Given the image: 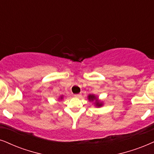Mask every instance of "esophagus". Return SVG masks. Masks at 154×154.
<instances>
[{
  "mask_svg": "<svg viewBox=\"0 0 154 154\" xmlns=\"http://www.w3.org/2000/svg\"><path fill=\"white\" fill-rule=\"evenodd\" d=\"M81 96H82L81 94H75V97H77V98H80Z\"/></svg>",
  "mask_w": 154,
  "mask_h": 154,
  "instance_id": "esophagus-1",
  "label": "esophagus"
}]
</instances>
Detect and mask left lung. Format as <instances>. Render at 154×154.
<instances>
[{
	"instance_id": "8db88e82",
	"label": "left lung",
	"mask_w": 154,
	"mask_h": 154,
	"mask_svg": "<svg viewBox=\"0 0 154 154\" xmlns=\"http://www.w3.org/2000/svg\"><path fill=\"white\" fill-rule=\"evenodd\" d=\"M88 100L91 102H93V101H95V106H98V107H100L103 105V103L101 102L100 100H98L97 97L94 94H89L88 96Z\"/></svg>"
}]
</instances>
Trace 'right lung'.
Listing matches in <instances>:
<instances>
[{
	"label": "right lung",
	"instance_id": "right-lung-1",
	"mask_svg": "<svg viewBox=\"0 0 154 154\" xmlns=\"http://www.w3.org/2000/svg\"><path fill=\"white\" fill-rule=\"evenodd\" d=\"M63 96L60 97V99H61V100H63Z\"/></svg>",
	"mask_w": 154,
	"mask_h": 154
}]
</instances>
